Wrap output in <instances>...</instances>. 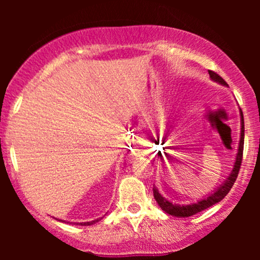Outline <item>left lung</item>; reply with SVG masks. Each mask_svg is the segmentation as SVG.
<instances>
[{
  "label": "left lung",
  "instance_id": "1",
  "mask_svg": "<svg viewBox=\"0 0 260 260\" xmlns=\"http://www.w3.org/2000/svg\"><path fill=\"white\" fill-rule=\"evenodd\" d=\"M209 76L213 80L220 83L222 85H228V83L223 80L219 74H216L214 71H209ZM243 144H244V121H243V113L241 111V139H240V144H238V151H237V156H236V161L234 169H232L231 174H230L229 178L222 183L221 187H219V189H216L213 194H210L207 198L202 199V201L197 202V203H192V204H186V205H178V204H172L171 202H169L168 199L164 198L160 194L159 190L156 188H153L154 192V198L155 201L157 202V204L160 205V208L162 209L165 213L170 214L172 216H177V217H188L192 216L194 214L201 213V211L205 210V209L210 208L211 205L216 204L220 201H222L228 193L230 192L232 186H234L236 178H237L238 172H240L241 169V164H242V157H243ZM160 157H161V153H159Z\"/></svg>",
  "mask_w": 260,
  "mask_h": 260
}]
</instances>
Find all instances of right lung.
<instances>
[{
    "instance_id": "add662e5",
    "label": "right lung",
    "mask_w": 260,
    "mask_h": 260,
    "mask_svg": "<svg viewBox=\"0 0 260 260\" xmlns=\"http://www.w3.org/2000/svg\"><path fill=\"white\" fill-rule=\"evenodd\" d=\"M100 219H96V220H94V221H89V222H80L79 225H82V226H88V225H92V223H95V222H98L99 221Z\"/></svg>"
}]
</instances>
